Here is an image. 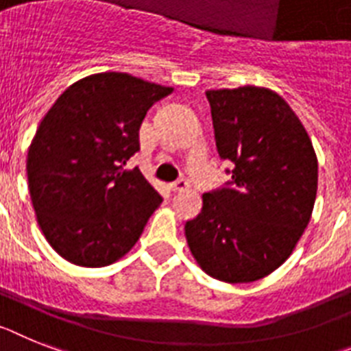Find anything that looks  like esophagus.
<instances>
[{"label": "esophagus", "instance_id": "esophagus-1", "mask_svg": "<svg viewBox=\"0 0 351 351\" xmlns=\"http://www.w3.org/2000/svg\"><path fill=\"white\" fill-rule=\"evenodd\" d=\"M189 187V182L185 180V178H178L176 182H173V184L169 185L171 191H175V193H180V191H185Z\"/></svg>", "mask_w": 351, "mask_h": 351}]
</instances>
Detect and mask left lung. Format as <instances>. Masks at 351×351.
<instances>
[{
    "label": "left lung",
    "instance_id": "obj_1",
    "mask_svg": "<svg viewBox=\"0 0 351 351\" xmlns=\"http://www.w3.org/2000/svg\"><path fill=\"white\" fill-rule=\"evenodd\" d=\"M219 157L232 180L205 193L185 223L191 253L228 284L261 280L280 267L311 221L317 158L302 121L264 87L207 90Z\"/></svg>",
    "mask_w": 351,
    "mask_h": 351
}]
</instances>
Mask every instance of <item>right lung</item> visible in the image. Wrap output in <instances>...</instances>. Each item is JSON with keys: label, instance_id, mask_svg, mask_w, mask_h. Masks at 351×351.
<instances>
[{"label": "right lung", "instance_id": "right-lung-1", "mask_svg": "<svg viewBox=\"0 0 351 351\" xmlns=\"http://www.w3.org/2000/svg\"><path fill=\"white\" fill-rule=\"evenodd\" d=\"M173 87L99 73L67 87L28 149V187L51 248L84 267L119 261L139 241L162 196L137 167L139 128Z\"/></svg>", "mask_w": 351, "mask_h": 351}]
</instances>
